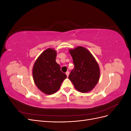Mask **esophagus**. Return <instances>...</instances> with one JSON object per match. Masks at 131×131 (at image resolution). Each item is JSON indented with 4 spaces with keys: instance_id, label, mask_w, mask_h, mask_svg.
<instances>
[{
    "instance_id": "34e87169",
    "label": "esophagus",
    "mask_w": 131,
    "mask_h": 131,
    "mask_svg": "<svg viewBox=\"0 0 131 131\" xmlns=\"http://www.w3.org/2000/svg\"><path fill=\"white\" fill-rule=\"evenodd\" d=\"M66 74V75H67V77H68V76H69V72H67Z\"/></svg>"
}]
</instances>
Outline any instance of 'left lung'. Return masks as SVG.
<instances>
[{
	"mask_svg": "<svg viewBox=\"0 0 131 131\" xmlns=\"http://www.w3.org/2000/svg\"><path fill=\"white\" fill-rule=\"evenodd\" d=\"M72 57L74 69L68 78L75 88L82 93L92 90L98 83L100 76V68L96 59L89 51L81 46L69 50Z\"/></svg>",
	"mask_w": 131,
	"mask_h": 131,
	"instance_id": "obj_1",
	"label": "left lung"
}]
</instances>
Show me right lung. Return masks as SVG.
<instances>
[{
	"label": "right lung",
	"mask_w": 131,
	"mask_h": 131,
	"mask_svg": "<svg viewBox=\"0 0 131 131\" xmlns=\"http://www.w3.org/2000/svg\"><path fill=\"white\" fill-rule=\"evenodd\" d=\"M56 51L46 50L35 61L33 68V77L35 85L42 92L52 94L59 89L63 81L67 78L56 62Z\"/></svg>",
	"instance_id": "obj_1"
}]
</instances>
